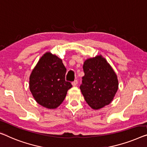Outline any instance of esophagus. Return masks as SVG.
<instances>
[{"label":"esophagus","instance_id":"1","mask_svg":"<svg viewBox=\"0 0 147 147\" xmlns=\"http://www.w3.org/2000/svg\"><path fill=\"white\" fill-rule=\"evenodd\" d=\"M78 84V80H74L73 82H72V84H73V86H76V84Z\"/></svg>","mask_w":147,"mask_h":147}]
</instances>
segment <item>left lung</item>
<instances>
[{
    "mask_svg": "<svg viewBox=\"0 0 147 147\" xmlns=\"http://www.w3.org/2000/svg\"><path fill=\"white\" fill-rule=\"evenodd\" d=\"M80 89L88 104L98 109L110 104L118 89L117 76L101 55L85 61Z\"/></svg>",
    "mask_w": 147,
    "mask_h": 147,
    "instance_id": "8db88e82",
    "label": "left lung"
}]
</instances>
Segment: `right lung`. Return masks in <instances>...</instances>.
<instances>
[{
    "instance_id": "1",
    "label": "right lung",
    "mask_w": 147,
    "mask_h": 147,
    "mask_svg": "<svg viewBox=\"0 0 147 147\" xmlns=\"http://www.w3.org/2000/svg\"><path fill=\"white\" fill-rule=\"evenodd\" d=\"M62 60L48 52L41 57L30 77V89L36 102L45 108H57L73 86L65 80Z\"/></svg>"
}]
</instances>
